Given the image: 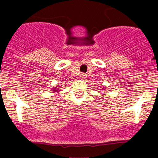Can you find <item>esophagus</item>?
Wrapping results in <instances>:
<instances>
[{
	"mask_svg": "<svg viewBox=\"0 0 158 158\" xmlns=\"http://www.w3.org/2000/svg\"><path fill=\"white\" fill-rule=\"evenodd\" d=\"M81 78H82V79H85V78H86V77H85V73H82V76H81Z\"/></svg>",
	"mask_w": 158,
	"mask_h": 158,
	"instance_id": "1",
	"label": "esophagus"
}]
</instances>
